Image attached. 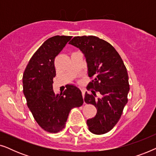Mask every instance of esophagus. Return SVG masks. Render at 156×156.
I'll return each mask as SVG.
<instances>
[{
	"instance_id": "obj_1",
	"label": "esophagus",
	"mask_w": 156,
	"mask_h": 156,
	"mask_svg": "<svg viewBox=\"0 0 156 156\" xmlns=\"http://www.w3.org/2000/svg\"><path fill=\"white\" fill-rule=\"evenodd\" d=\"M81 91H82V97L83 98H84V94H85V90L84 89H81Z\"/></svg>"
}]
</instances>
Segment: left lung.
Masks as SVG:
<instances>
[{
    "label": "left lung",
    "mask_w": 156,
    "mask_h": 156,
    "mask_svg": "<svg viewBox=\"0 0 156 156\" xmlns=\"http://www.w3.org/2000/svg\"><path fill=\"white\" fill-rule=\"evenodd\" d=\"M84 54L91 79L84 101L97 108L87 125L91 133L101 135L110 131L118 123L128 102L130 87L124 63L110 43L96 36H76L69 42ZM100 95L97 98L96 93Z\"/></svg>",
    "instance_id": "obj_1"
}]
</instances>
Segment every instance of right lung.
I'll return each mask as SVG.
<instances>
[{
    "instance_id": "add662e5",
    "label": "right lung",
    "mask_w": 156,
    "mask_h": 156,
    "mask_svg": "<svg viewBox=\"0 0 156 156\" xmlns=\"http://www.w3.org/2000/svg\"><path fill=\"white\" fill-rule=\"evenodd\" d=\"M72 37L56 35L44 41L23 73V94L27 105L38 125L49 133L61 131L70 111L80 107L84 102L80 89L74 85H68L60 94H55L52 89L53 78L56 76L55 59Z\"/></svg>"
}]
</instances>
